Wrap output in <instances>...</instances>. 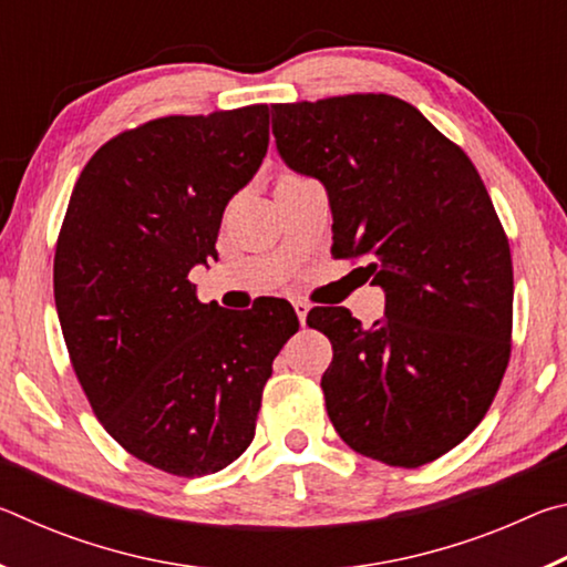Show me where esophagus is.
<instances>
[{
  "label": "esophagus",
  "mask_w": 567,
  "mask_h": 567,
  "mask_svg": "<svg viewBox=\"0 0 567 567\" xmlns=\"http://www.w3.org/2000/svg\"><path fill=\"white\" fill-rule=\"evenodd\" d=\"M292 307H295V315L300 318V322L305 324L307 320V312H310V305H307L305 300H292Z\"/></svg>",
  "instance_id": "1"
}]
</instances>
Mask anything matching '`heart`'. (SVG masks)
<instances>
[{"label": "heart", "mask_w": 567, "mask_h": 567, "mask_svg": "<svg viewBox=\"0 0 567 567\" xmlns=\"http://www.w3.org/2000/svg\"><path fill=\"white\" fill-rule=\"evenodd\" d=\"M282 179H292V175H285V177H282ZM282 179H280V182H282Z\"/></svg>", "instance_id": "b5f03b06"}]
</instances>
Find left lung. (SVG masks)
Instances as JSON below:
<instances>
[{
	"label": "left lung",
	"instance_id": "left-lung-1",
	"mask_svg": "<svg viewBox=\"0 0 567 567\" xmlns=\"http://www.w3.org/2000/svg\"><path fill=\"white\" fill-rule=\"evenodd\" d=\"M285 165L328 189L332 255L362 257L385 318L344 307L307 324L332 342L328 415L354 453L433 463L485 417L511 360L513 262L473 162L412 104L348 94L272 104Z\"/></svg>",
	"mask_w": 567,
	"mask_h": 567
}]
</instances>
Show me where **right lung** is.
Wrapping results in <instances>:
<instances>
[{"mask_svg": "<svg viewBox=\"0 0 567 567\" xmlns=\"http://www.w3.org/2000/svg\"><path fill=\"white\" fill-rule=\"evenodd\" d=\"M270 145V107L162 117L82 169L54 252V302L104 430L169 475L217 473L255 437L272 360L300 328L287 300L237 315L187 280L217 260L229 199Z\"/></svg>", "mask_w": 567, "mask_h": 567, "instance_id": "add662e5", "label": "right lung"}]
</instances>
